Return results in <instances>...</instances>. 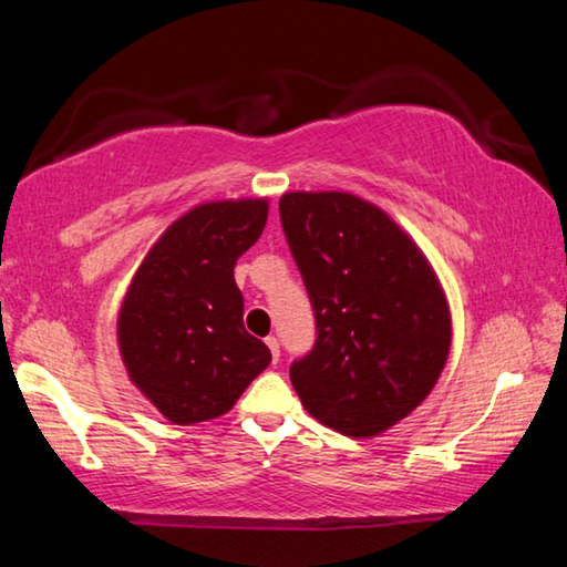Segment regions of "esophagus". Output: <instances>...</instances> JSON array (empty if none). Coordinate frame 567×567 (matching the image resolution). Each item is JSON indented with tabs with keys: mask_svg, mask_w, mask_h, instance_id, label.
I'll list each match as a JSON object with an SVG mask.
<instances>
[{
	"mask_svg": "<svg viewBox=\"0 0 567 567\" xmlns=\"http://www.w3.org/2000/svg\"><path fill=\"white\" fill-rule=\"evenodd\" d=\"M265 344H267V348H270L272 360H275V362L280 360V340H277L275 334H270V338H265Z\"/></svg>",
	"mask_w": 567,
	"mask_h": 567,
	"instance_id": "34e87169",
	"label": "esophagus"
}]
</instances>
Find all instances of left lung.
<instances>
[{
  "mask_svg": "<svg viewBox=\"0 0 567 567\" xmlns=\"http://www.w3.org/2000/svg\"><path fill=\"white\" fill-rule=\"evenodd\" d=\"M280 217L318 320L292 388L342 435L385 433L445 370L453 318L437 272L385 209L350 192H285Z\"/></svg>",
  "mask_w": 567,
  "mask_h": 567,
  "instance_id": "1",
  "label": "left lung"
}]
</instances>
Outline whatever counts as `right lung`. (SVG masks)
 I'll return each instance as SVG.
<instances>
[{
  "mask_svg": "<svg viewBox=\"0 0 567 567\" xmlns=\"http://www.w3.org/2000/svg\"><path fill=\"white\" fill-rule=\"evenodd\" d=\"M267 213V197L195 205L157 237L124 292V370L175 425L225 415L272 360L245 330L235 282L237 257L262 235Z\"/></svg>",
  "mask_w": 567,
  "mask_h": 567,
  "instance_id": "add662e5",
  "label": "right lung"
}]
</instances>
